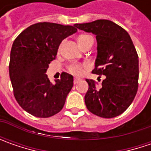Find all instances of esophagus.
<instances>
[{"label":"esophagus","instance_id":"obj_1","mask_svg":"<svg viewBox=\"0 0 151 151\" xmlns=\"http://www.w3.org/2000/svg\"><path fill=\"white\" fill-rule=\"evenodd\" d=\"M80 81H81V79L80 78H75L74 79V84H77Z\"/></svg>","mask_w":151,"mask_h":151}]
</instances>
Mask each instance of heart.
<instances>
[{"label":"heart","mask_w":151,"mask_h":151,"mask_svg":"<svg viewBox=\"0 0 151 151\" xmlns=\"http://www.w3.org/2000/svg\"><path fill=\"white\" fill-rule=\"evenodd\" d=\"M92 38L89 35H86V34H83V35H81L77 38V42H78V44L80 45V47L81 48L83 46V44H85L89 39ZM89 65L87 64H79V63H72L70 64L69 67H68V70L69 71L75 75V76H80L81 75H83L85 72V70L86 69H88Z\"/></svg>","instance_id":"obj_1"}]
</instances>
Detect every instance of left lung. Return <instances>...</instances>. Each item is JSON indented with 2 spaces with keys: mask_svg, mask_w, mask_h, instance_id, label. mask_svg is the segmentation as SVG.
<instances>
[{
  "mask_svg": "<svg viewBox=\"0 0 151 151\" xmlns=\"http://www.w3.org/2000/svg\"><path fill=\"white\" fill-rule=\"evenodd\" d=\"M78 29L96 35L97 55L92 73L105 76L101 87L89 85L85 103L91 113L101 118L117 117L130 106L138 90L139 57L129 34L105 19L75 24Z\"/></svg>",
  "mask_w": 151,
  "mask_h": 151,
  "instance_id": "1",
  "label": "left lung"
}]
</instances>
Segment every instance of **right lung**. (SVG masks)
Wrapping results in <instances>:
<instances>
[{
    "label": "right lung",
    "instance_id": "add662e5",
    "mask_svg": "<svg viewBox=\"0 0 151 151\" xmlns=\"http://www.w3.org/2000/svg\"><path fill=\"white\" fill-rule=\"evenodd\" d=\"M77 32L75 26L38 22L27 27L14 40L9 75L17 101L38 118H49L63 108L73 86V76L63 72L52 84L46 75L62 40Z\"/></svg>",
    "mask_w": 151,
    "mask_h": 151
}]
</instances>
